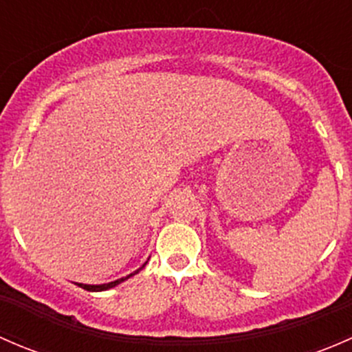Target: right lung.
I'll return each instance as SVG.
<instances>
[{"label": "right lung", "instance_id": "1", "mask_svg": "<svg viewBox=\"0 0 352 352\" xmlns=\"http://www.w3.org/2000/svg\"><path fill=\"white\" fill-rule=\"evenodd\" d=\"M146 262H148V261H146ZM146 262H144V264L141 265V267L138 269V271L131 272L129 276H126V278H120V279H117V281H112V283H105V285H81V283H76V285L80 286V287H83V289H87V291H105V289H110V287H113V286L120 285V283H124V281H126V279H129L131 276L138 274V272H140L141 269H143L144 265H146Z\"/></svg>", "mask_w": 352, "mask_h": 352}]
</instances>
